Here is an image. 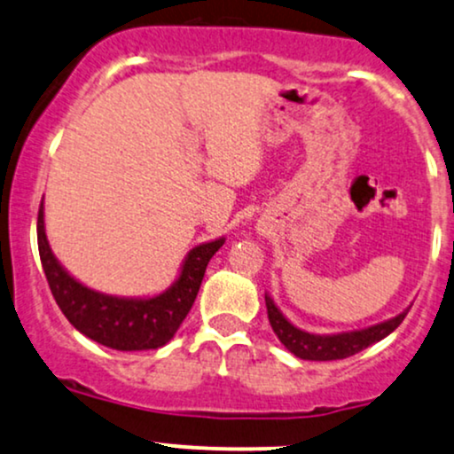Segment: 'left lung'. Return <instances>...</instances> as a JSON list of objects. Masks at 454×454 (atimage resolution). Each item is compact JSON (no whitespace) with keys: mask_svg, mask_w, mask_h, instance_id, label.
<instances>
[{"mask_svg":"<svg viewBox=\"0 0 454 454\" xmlns=\"http://www.w3.org/2000/svg\"><path fill=\"white\" fill-rule=\"evenodd\" d=\"M266 309H269V321L272 325L277 338L281 340V345L287 348L289 353H294L300 359H309V362H334V359H345L351 355L364 351L374 342L383 340L385 336H389L397 325L402 324L403 317L411 309L402 310L400 315L391 317V319L380 321V324L359 327V330H348V332H336V334H310V332L300 330L281 313V309L277 307L275 300L266 294Z\"/></svg>","mask_w":454,"mask_h":454,"instance_id":"obj_1","label":"left lung"}]
</instances>
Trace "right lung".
<instances>
[{
	"label": "right lung",
	"mask_w": 454,
	"mask_h": 454,
	"mask_svg": "<svg viewBox=\"0 0 454 454\" xmlns=\"http://www.w3.org/2000/svg\"><path fill=\"white\" fill-rule=\"evenodd\" d=\"M226 239L196 245L185 254L179 275L154 296H112L80 283L52 254L43 223V199L37 213V247L43 275L69 324L90 340L116 351L165 347L192 309L207 264Z\"/></svg>",
	"instance_id": "obj_1"
}]
</instances>
